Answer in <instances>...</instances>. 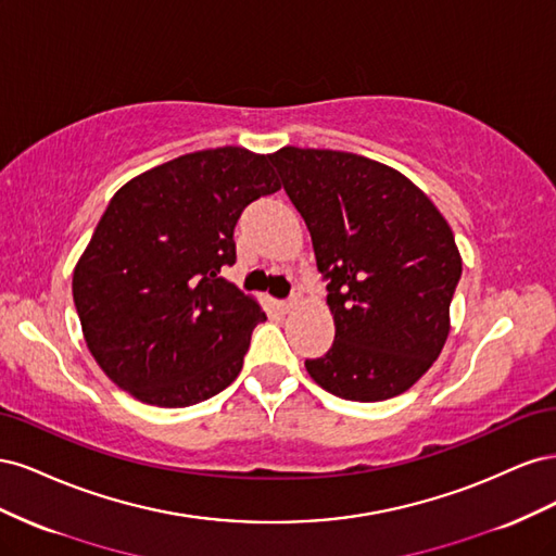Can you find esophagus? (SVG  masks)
<instances>
[{"instance_id": "esophagus-1", "label": "esophagus", "mask_w": 556, "mask_h": 556, "mask_svg": "<svg viewBox=\"0 0 556 556\" xmlns=\"http://www.w3.org/2000/svg\"><path fill=\"white\" fill-rule=\"evenodd\" d=\"M299 304H301V292H294L288 301H285V304H282L280 308H282V313H292Z\"/></svg>"}]
</instances>
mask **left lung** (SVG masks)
Instances as JSON below:
<instances>
[{
	"label": "left lung",
	"instance_id": "left-lung-1",
	"mask_svg": "<svg viewBox=\"0 0 556 556\" xmlns=\"http://www.w3.org/2000/svg\"><path fill=\"white\" fill-rule=\"evenodd\" d=\"M304 217L327 280L333 345L306 359L333 396H399L439 359L462 278L454 233L431 199L387 164L285 146L268 155Z\"/></svg>",
	"mask_w": 556,
	"mask_h": 556
}]
</instances>
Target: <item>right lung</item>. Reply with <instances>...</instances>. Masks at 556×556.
<instances>
[{
    "label": "right lung",
    "instance_id": "add662e5",
    "mask_svg": "<svg viewBox=\"0 0 556 556\" xmlns=\"http://www.w3.org/2000/svg\"><path fill=\"white\" fill-rule=\"evenodd\" d=\"M280 190L268 155L225 146L131 178L74 268V304L102 371L150 406L185 408L237 380L264 311L220 271L243 208Z\"/></svg>",
    "mask_w": 556,
    "mask_h": 556
}]
</instances>
